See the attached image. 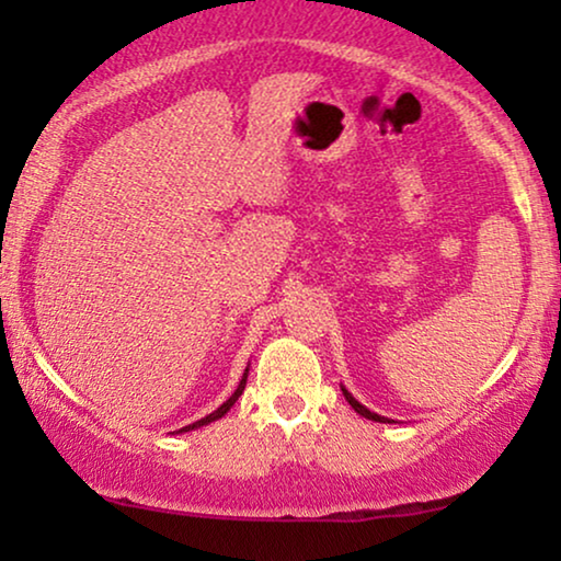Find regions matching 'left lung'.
Masks as SVG:
<instances>
[{
    "instance_id": "left-lung-1",
    "label": "left lung",
    "mask_w": 561,
    "mask_h": 561,
    "mask_svg": "<svg viewBox=\"0 0 561 561\" xmlns=\"http://www.w3.org/2000/svg\"><path fill=\"white\" fill-rule=\"evenodd\" d=\"M342 393H344V398H347V403L352 405V409H355V411L359 413V416H365V419H370V421H380V424H393V419H388V416H380V413H375V411H370V409H365V405L359 403L357 398L352 396L350 390L344 388V386H342Z\"/></svg>"
}]
</instances>
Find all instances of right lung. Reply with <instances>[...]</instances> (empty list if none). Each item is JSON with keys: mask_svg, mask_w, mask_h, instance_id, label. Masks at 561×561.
<instances>
[{"mask_svg": "<svg viewBox=\"0 0 561 561\" xmlns=\"http://www.w3.org/2000/svg\"><path fill=\"white\" fill-rule=\"evenodd\" d=\"M248 373H250V365H248V367H244V373H242V380H240V386H237V390H234V393H232V396H229V401H225V403H221L217 411H214V413H209V416H204V419H198V421H194V424H188V426H183V428H179V432H175V434H183V432H194V428H202V426H206V424H211V421H217V419H221V416H225V413H227L229 409H232V405L237 403V398H240V396H242V390H244V386H248Z\"/></svg>", "mask_w": 561, "mask_h": 561, "instance_id": "obj_1", "label": "right lung"}]
</instances>
